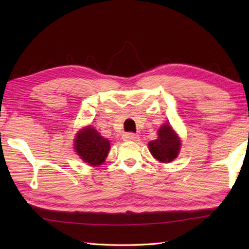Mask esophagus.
I'll return each instance as SVG.
<instances>
[{"label": "esophagus", "instance_id": "34e87169", "mask_svg": "<svg viewBox=\"0 0 249 249\" xmlns=\"http://www.w3.org/2000/svg\"><path fill=\"white\" fill-rule=\"evenodd\" d=\"M124 138H125L126 141L136 142V141L140 140V136H138V135H136V134H134V133H126L124 135Z\"/></svg>", "mask_w": 249, "mask_h": 249}]
</instances>
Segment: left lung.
Listing matches in <instances>:
<instances>
[{
	"label": "left lung",
	"mask_w": 249,
	"mask_h": 249,
	"mask_svg": "<svg viewBox=\"0 0 249 249\" xmlns=\"http://www.w3.org/2000/svg\"><path fill=\"white\" fill-rule=\"evenodd\" d=\"M180 146V138L169 124L162 125L158 129L157 140L148 142L151 155L161 162H171L178 157Z\"/></svg>",
	"instance_id": "8db88e82"
}]
</instances>
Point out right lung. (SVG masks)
Segmentation results:
<instances>
[{
    "label": "right lung",
    "mask_w": 249,
    "mask_h": 249,
    "mask_svg": "<svg viewBox=\"0 0 249 249\" xmlns=\"http://www.w3.org/2000/svg\"><path fill=\"white\" fill-rule=\"evenodd\" d=\"M109 142L101 136L94 127H87L79 130L74 138V149L84 162L90 166H99L105 161L109 151Z\"/></svg>",
    "instance_id": "add662e5"
}]
</instances>
